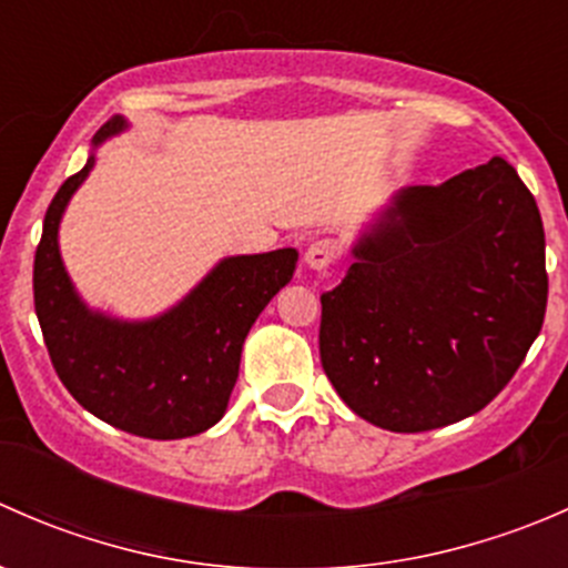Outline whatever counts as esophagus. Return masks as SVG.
I'll list each match as a JSON object with an SVG mask.
<instances>
[{
	"mask_svg": "<svg viewBox=\"0 0 568 568\" xmlns=\"http://www.w3.org/2000/svg\"><path fill=\"white\" fill-rule=\"evenodd\" d=\"M337 242H332V239H318V242H313L311 247L305 252V263L313 268V272H324L329 263H335L337 257Z\"/></svg>",
	"mask_w": 568,
	"mask_h": 568,
	"instance_id": "1",
	"label": "esophagus"
}]
</instances>
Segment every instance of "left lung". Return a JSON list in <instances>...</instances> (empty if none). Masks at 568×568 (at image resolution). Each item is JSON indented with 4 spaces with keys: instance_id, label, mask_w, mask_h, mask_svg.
I'll return each instance as SVG.
<instances>
[{
    "instance_id": "1",
    "label": "left lung",
    "mask_w": 568,
    "mask_h": 568,
    "mask_svg": "<svg viewBox=\"0 0 568 568\" xmlns=\"http://www.w3.org/2000/svg\"><path fill=\"white\" fill-rule=\"evenodd\" d=\"M352 255L321 296V365L348 409L387 432L480 412L541 332V214L506 159L395 192Z\"/></svg>"
}]
</instances>
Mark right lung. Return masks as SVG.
I'll use <instances>...</instances> for the list:
<instances>
[{
	"instance_id": "add662e5",
	"label": "right lung",
	"mask_w": 568,
	"mask_h": 568,
	"mask_svg": "<svg viewBox=\"0 0 568 568\" xmlns=\"http://www.w3.org/2000/svg\"><path fill=\"white\" fill-rule=\"evenodd\" d=\"M125 131L101 125L88 164L51 200L36 252V313L51 365L68 393L99 420L148 439H183L222 420L239 379L244 337L300 252L222 257L181 302L145 321L114 318L79 296L60 255V222L88 181L95 151Z\"/></svg>"
}]
</instances>
